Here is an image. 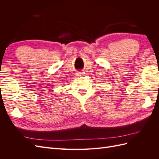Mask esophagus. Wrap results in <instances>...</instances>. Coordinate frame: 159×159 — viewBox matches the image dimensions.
I'll return each instance as SVG.
<instances>
[{
  "instance_id": "34e87169",
  "label": "esophagus",
  "mask_w": 159,
  "mask_h": 159,
  "mask_svg": "<svg viewBox=\"0 0 159 159\" xmlns=\"http://www.w3.org/2000/svg\"><path fill=\"white\" fill-rule=\"evenodd\" d=\"M77 75L78 76H81V75H84V72H77Z\"/></svg>"
}]
</instances>
